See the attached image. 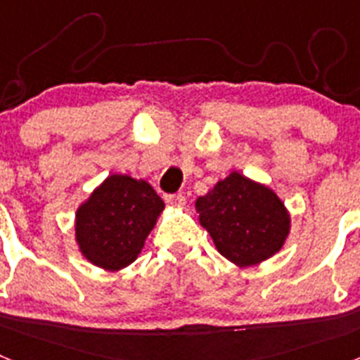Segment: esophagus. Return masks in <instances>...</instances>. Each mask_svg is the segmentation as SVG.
Masks as SVG:
<instances>
[{
    "mask_svg": "<svg viewBox=\"0 0 360 360\" xmlns=\"http://www.w3.org/2000/svg\"><path fill=\"white\" fill-rule=\"evenodd\" d=\"M165 202L169 203L171 207H184L186 205V196L184 195H167Z\"/></svg>",
    "mask_w": 360,
    "mask_h": 360,
    "instance_id": "1",
    "label": "esophagus"
}]
</instances>
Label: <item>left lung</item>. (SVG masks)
I'll list each match as a JSON object with an SVG mask.
<instances>
[{"mask_svg": "<svg viewBox=\"0 0 360 360\" xmlns=\"http://www.w3.org/2000/svg\"><path fill=\"white\" fill-rule=\"evenodd\" d=\"M216 250L240 269L278 254L290 234L287 205L265 184L231 171L195 202Z\"/></svg>", "mask_w": 360, "mask_h": 360, "instance_id": "obj_1", "label": "left lung"}]
</instances>
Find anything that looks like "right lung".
Listing matches in <instances>:
<instances>
[{
  "label": "right lung",
  "instance_id": "add662e5",
  "mask_svg": "<svg viewBox=\"0 0 360 360\" xmlns=\"http://www.w3.org/2000/svg\"><path fill=\"white\" fill-rule=\"evenodd\" d=\"M164 207L146 180L110 174L75 211L79 252L98 269H126L142 252Z\"/></svg>",
  "mask_w": 360,
  "mask_h": 360
}]
</instances>
